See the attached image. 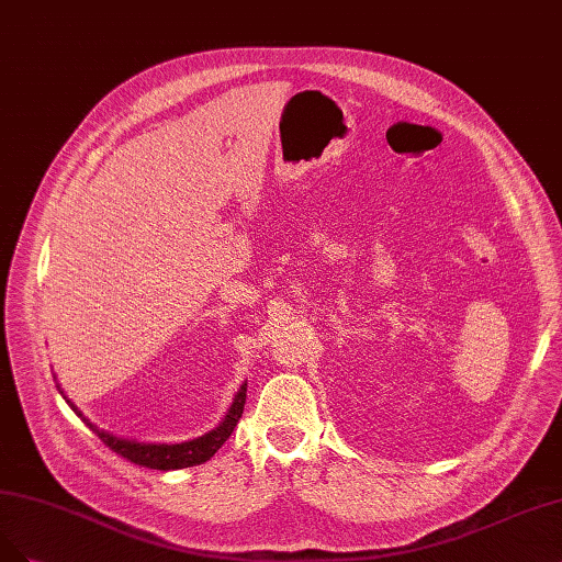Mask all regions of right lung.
<instances>
[{
	"mask_svg": "<svg viewBox=\"0 0 562 562\" xmlns=\"http://www.w3.org/2000/svg\"><path fill=\"white\" fill-rule=\"evenodd\" d=\"M60 389V383H57ZM63 393V391H60ZM63 397L67 400V404L76 412V416H81L86 420L88 428L100 437L111 451H115L119 456L127 458L134 465L142 468H150V470H183V468H192V465H202L211 456H214L223 443L229 439L232 430L237 428V423L244 414V404H246V383H241V389L237 391L235 400H232L229 409L225 414V418L216 425L214 430H209L202 437H195L190 441H181V443H146V441H137V439H125V437H115L102 428H97L94 423H90L65 393Z\"/></svg>",
	"mask_w": 562,
	"mask_h": 562,
	"instance_id": "obj_1",
	"label": "right lung"
}]
</instances>
